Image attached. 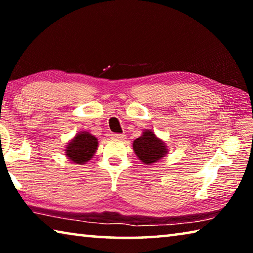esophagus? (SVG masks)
<instances>
[{"label": "esophagus", "mask_w": 253, "mask_h": 253, "mask_svg": "<svg viewBox=\"0 0 253 253\" xmlns=\"http://www.w3.org/2000/svg\"><path fill=\"white\" fill-rule=\"evenodd\" d=\"M111 137H113L114 139H118V140H124L126 138V136L123 135V134H113V135H111Z\"/></svg>", "instance_id": "1"}]
</instances>
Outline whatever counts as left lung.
Wrapping results in <instances>:
<instances>
[{"label":"left lung","mask_w":253,"mask_h":253,"mask_svg":"<svg viewBox=\"0 0 253 253\" xmlns=\"http://www.w3.org/2000/svg\"><path fill=\"white\" fill-rule=\"evenodd\" d=\"M136 156L145 165H151L166 156L169 149L166 144L158 138L152 129H145L143 135L132 143Z\"/></svg>","instance_id":"8db88e82"}]
</instances>
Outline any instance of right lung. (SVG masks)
<instances>
[{
	"label": "right lung",
	"instance_id": "obj_1",
	"mask_svg": "<svg viewBox=\"0 0 253 253\" xmlns=\"http://www.w3.org/2000/svg\"><path fill=\"white\" fill-rule=\"evenodd\" d=\"M98 147V139L89 131H79L66 146V156L72 163L83 165L90 161Z\"/></svg>",
	"mask_w": 253,
	"mask_h": 253
}]
</instances>
